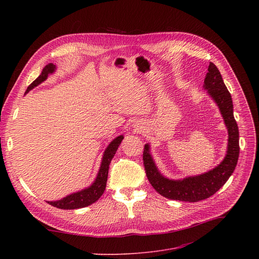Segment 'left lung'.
I'll list each match as a JSON object with an SVG mask.
<instances>
[{"instance_id": "1", "label": "left lung", "mask_w": 259, "mask_h": 259, "mask_svg": "<svg viewBox=\"0 0 259 259\" xmlns=\"http://www.w3.org/2000/svg\"><path fill=\"white\" fill-rule=\"evenodd\" d=\"M203 88L219 107L228 130L227 153L221 164L202 174L187 176L181 180H170L158 170L150 151V145L146 144L143 159L147 178L161 196L166 198L195 202L206 199L216 193L227 183L235 170L239 156V132L233 114V103L224 79L217 67L210 63L203 81Z\"/></svg>"}]
</instances>
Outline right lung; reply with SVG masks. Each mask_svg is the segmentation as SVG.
I'll return each mask as SVG.
<instances>
[{
    "label": "right lung",
    "instance_id": "1",
    "mask_svg": "<svg viewBox=\"0 0 259 259\" xmlns=\"http://www.w3.org/2000/svg\"><path fill=\"white\" fill-rule=\"evenodd\" d=\"M56 70H57L56 65H53L51 63L46 65L43 68L42 73H40L28 86V88H27L25 94L28 93L30 90H32L34 87L38 86L39 84H42L44 80L47 79L48 75L52 74ZM122 140H124V135H119V137L115 138L110 144L107 146L106 150L103 154L102 162H101V166H100L97 178H95V180L89 187L80 190V191L67 195L59 200L47 201L49 205L56 207V208H59V209L74 210V209H79V208H85L97 201L103 195V193L105 191L107 179H108L109 165H110L111 159L113 158L114 154L116 153L117 149Z\"/></svg>",
    "mask_w": 259,
    "mask_h": 259
}]
</instances>
